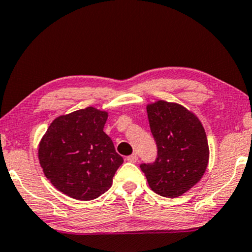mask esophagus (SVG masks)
<instances>
[{"label": "esophagus", "mask_w": 252, "mask_h": 252, "mask_svg": "<svg viewBox=\"0 0 252 252\" xmlns=\"http://www.w3.org/2000/svg\"><path fill=\"white\" fill-rule=\"evenodd\" d=\"M126 160L130 161V163H137V160H138V156H137L136 154L130 155L126 157Z\"/></svg>", "instance_id": "obj_1"}]
</instances>
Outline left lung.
Segmentation results:
<instances>
[{
	"mask_svg": "<svg viewBox=\"0 0 252 252\" xmlns=\"http://www.w3.org/2000/svg\"><path fill=\"white\" fill-rule=\"evenodd\" d=\"M146 110L157 157L139 167L155 193L177 197L192 189L205 173L209 157L205 129L180 104L158 101Z\"/></svg>",
	"mask_w": 252,
	"mask_h": 252,
	"instance_id": "8db88e82",
	"label": "left lung"
}]
</instances>
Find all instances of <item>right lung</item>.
I'll list each match as a JSON object with an SVG mask.
<instances>
[{"label":"right lung","mask_w":252,"mask_h":252,"mask_svg":"<svg viewBox=\"0 0 252 252\" xmlns=\"http://www.w3.org/2000/svg\"><path fill=\"white\" fill-rule=\"evenodd\" d=\"M106 111L93 107L60 116L51 123L38 150L51 184L66 195L88 201L110 189L123 158L103 131Z\"/></svg>","instance_id":"obj_1"}]
</instances>
